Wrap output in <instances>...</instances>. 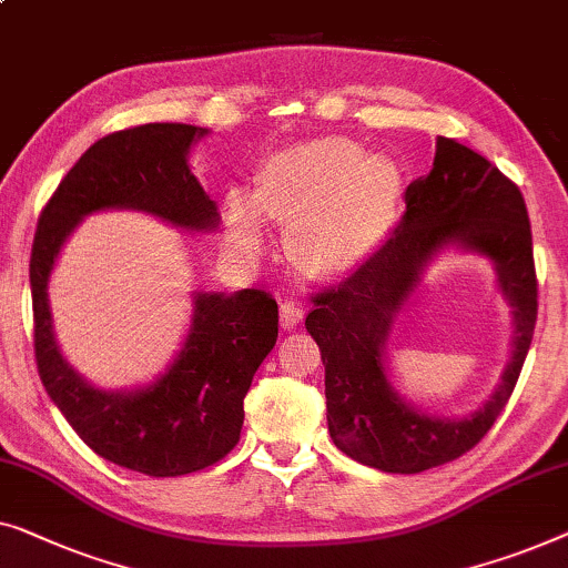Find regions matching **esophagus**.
I'll list each match as a JSON object with an SVG mask.
<instances>
[{"label": "esophagus", "mask_w": 568, "mask_h": 568, "mask_svg": "<svg viewBox=\"0 0 568 568\" xmlns=\"http://www.w3.org/2000/svg\"><path fill=\"white\" fill-rule=\"evenodd\" d=\"M278 317H282L284 327H294L304 317V304L300 300L284 297L282 304H278Z\"/></svg>", "instance_id": "34e87169"}]
</instances>
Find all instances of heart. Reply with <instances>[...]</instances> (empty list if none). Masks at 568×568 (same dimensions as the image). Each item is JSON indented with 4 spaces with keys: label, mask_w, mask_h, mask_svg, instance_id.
I'll use <instances>...</instances> for the list:
<instances>
[{
    "label": "heart",
    "mask_w": 568,
    "mask_h": 568,
    "mask_svg": "<svg viewBox=\"0 0 568 568\" xmlns=\"http://www.w3.org/2000/svg\"><path fill=\"white\" fill-rule=\"evenodd\" d=\"M399 174L384 155H364L345 138L286 148L261 171L256 194L230 192L225 230L241 253L266 241L264 215L286 225L290 251L310 268H343L376 245L389 225Z\"/></svg>",
    "instance_id": "1"
}]
</instances>
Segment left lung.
<instances>
[{"instance_id": "8db88e82", "label": "left lung", "mask_w": 568, "mask_h": 568, "mask_svg": "<svg viewBox=\"0 0 568 568\" xmlns=\"http://www.w3.org/2000/svg\"><path fill=\"white\" fill-rule=\"evenodd\" d=\"M462 242L498 266L516 307L514 358L479 414L438 422L405 406L383 376L390 317L443 244ZM307 333L325 364L327 430L356 462L389 474H417L471 450L503 413L528 356L538 317L532 233L523 192L471 148L438 138L433 171L407 186L405 215L384 243L338 284L312 292Z\"/></svg>"}]
</instances>
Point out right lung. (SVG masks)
<instances>
[{
    "instance_id": "obj_1",
    "label": "right lung",
    "mask_w": 568,
    "mask_h": 568,
    "mask_svg": "<svg viewBox=\"0 0 568 568\" xmlns=\"http://www.w3.org/2000/svg\"><path fill=\"white\" fill-rule=\"evenodd\" d=\"M202 133L151 122L104 135L55 186L32 241V343L45 392L94 454L148 476L200 471L237 446L243 399L278 335L276 300L264 290L200 294L174 366L145 389L114 394L89 386L63 361L45 290L63 241L89 212L133 207L182 227H215V202L186 166L189 145Z\"/></svg>"
}]
</instances>
